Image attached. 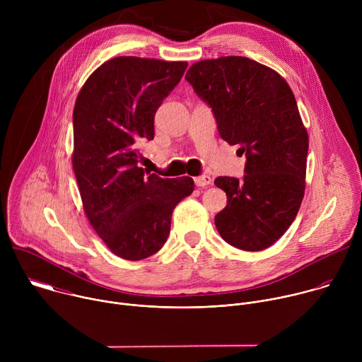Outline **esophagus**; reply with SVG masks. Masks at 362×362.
Here are the masks:
<instances>
[{"mask_svg":"<svg viewBox=\"0 0 362 362\" xmlns=\"http://www.w3.org/2000/svg\"><path fill=\"white\" fill-rule=\"evenodd\" d=\"M194 183H196V186H199V187H204V186H209V185L212 183V179H211V176H208V175H202V176L194 177Z\"/></svg>","mask_w":362,"mask_h":362,"instance_id":"34e87169","label":"esophagus"}]
</instances>
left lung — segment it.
Segmentation results:
<instances>
[{
	"label": "left lung",
	"mask_w": 362,
	"mask_h": 362,
	"mask_svg": "<svg viewBox=\"0 0 362 362\" xmlns=\"http://www.w3.org/2000/svg\"><path fill=\"white\" fill-rule=\"evenodd\" d=\"M185 78L211 106L221 137L246 156L242 180H215L228 196L216 229L238 249L264 250L288 230L303 199L309 140L295 95L279 73L240 56L197 62Z\"/></svg>",
	"instance_id": "obj_1"
}]
</instances>
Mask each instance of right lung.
<instances>
[{
	"mask_svg": "<svg viewBox=\"0 0 362 362\" xmlns=\"http://www.w3.org/2000/svg\"><path fill=\"white\" fill-rule=\"evenodd\" d=\"M186 62L116 57L86 80L74 105L73 169L84 214L119 257L140 261L162 249L192 177L162 179L139 168L137 144L154 137V115Z\"/></svg>",
	"mask_w": 362,
	"mask_h": 362,
	"instance_id": "add662e5",
	"label": "right lung"
}]
</instances>
